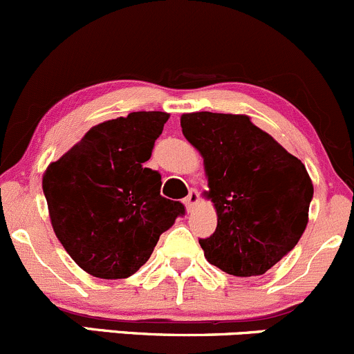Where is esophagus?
<instances>
[{"label":"esophagus","instance_id":"1","mask_svg":"<svg viewBox=\"0 0 354 354\" xmlns=\"http://www.w3.org/2000/svg\"><path fill=\"white\" fill-rule=\"evenodd\" d=\"M198 202H200V194H198L197 190H194V188H192L190 194H188L187 198H185V205H187L188 212H192V210H194L195 207H197Z\"/></svg>","mask_w":354,"mask_h":354}]
</instances>
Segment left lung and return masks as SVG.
Segmentation results:
<instances>
[{
    "instance_id": "left-lung-1",
    "label": "left lung",
    "mask_w": 354,
    "mask_h": 354,
    "mask_svg": "<svg viewBox=\"0 0 354 354\" xmlns=\"http://www.w3.org/2000/svg\"><path fill=\"white\" fill-rule=\"evenodd\" d=\"M185 138L203 157L217 227L198 240L212 266L262 276L295 248L308 224L313 185L306 167L246 114L187 113Z\"/></svg>"
}]
</instances>
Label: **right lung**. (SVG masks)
Here are the masks:
<instances>
[{
    "instance_id": "1",
    "label": "right lung",
    "mask_w": 354,
    "mask_h": 354,
    "mask_svg": "<svg viewBox=\"0 0 354 354\" xmlns=\"http://www.w3.org/2000/svg\"><path fill=\"white\" fill-rule=\"evenodd\" d=\"M169 114L137 111L92 127L42 176L59 243L78 267L101 279H124L185 214L160 195V174L144 167Z\"/></svg>"
}]
</instances>
